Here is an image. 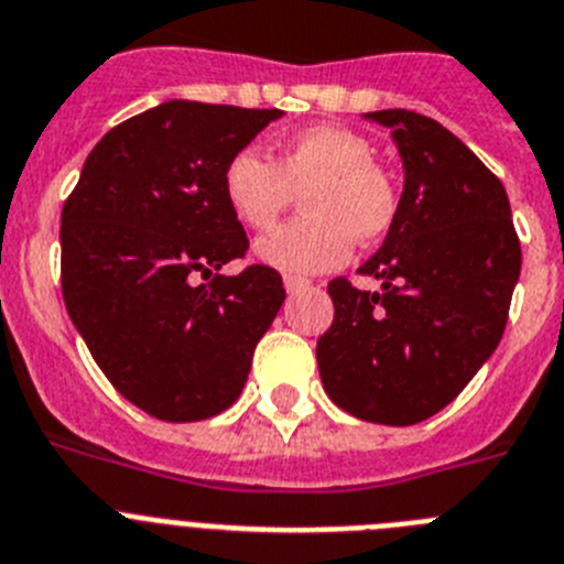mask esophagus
Wrapping results in <instances>:
<instances>
[{
    "instance_id": "obj_1",
    "label": "esophagus",
    "mask_w": 564,
    "mask_h": 564,
    "mask_svg": "<svg viewBox=\"0 0 564 564\" xmlns=\"http://www.w3.org/2000/svg\"><path fill=\"white\" fill-rule=\"evenodd\" d=\"M283 286H286L289 295H297V292H303V289H310L312 281H306V278L286 275V278H283Z\"/></svg>"
}]
</instances>
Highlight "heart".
I'll use <instances>...</instances> for the list:
<instances>
[{"label":"heart","instance_id":"b5f03b06","mask_svg":"<svg viewBox=\"0 0 564 564\" xmlns=\"http://www.w3.org/2000/svg\"><path fill=\"white\" fill-rule=\"evenodd\" d=\"M366 135L315 124L278 141L272 161L238 150L224 164L221 195L241 227L267 232L301 193L303 215L254 247V258L286 275H317L349 261L355 238H383L398 218V184Z\"/></svg>","mask_w":564,"mask_h":564}]
</instances>
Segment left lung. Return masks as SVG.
I'll use <instances>...</instances> for the list:
<instances>
[{"label":"left lung","instance_id":"obj_1","mask_svg":"<svg viewBox=\"0 0 564 564\" xmlns=\"http://www.w3.org/2000/svg\"><path fill=\"white\" fill-rule=\"evenodd\" d=\"M366 119L391 127L405 184L398 218L360 275L329 283L335 321L317 340L332 403L383 425H414L468 386L506 332L522 249L502 181L440 121L411 110Z\"/></svg>","mask_w":564,"mask_h":564}]
</instances>
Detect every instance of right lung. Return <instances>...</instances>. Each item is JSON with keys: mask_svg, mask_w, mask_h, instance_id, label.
<instances>
[{"mask_svg": "<svg viewBox=\"0 0 564 564\" xmlns=\"http://www.w3.org/2000/svg\"><path fill=\"white\" fill-rule=\"evenodd\" d=\"M281 116L164 101L93 147L62 209L67 315L121 398L166 423L238 400L286 297L263 263L218 275L249 249L221 195L224 164Z\"/></svg>", "mask_w": 564, "mask_h": 564, "instance_id": "obj_1", "label": "right lung"}]
</instances>
